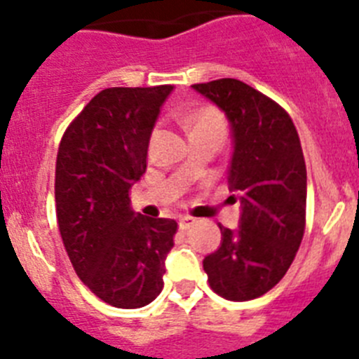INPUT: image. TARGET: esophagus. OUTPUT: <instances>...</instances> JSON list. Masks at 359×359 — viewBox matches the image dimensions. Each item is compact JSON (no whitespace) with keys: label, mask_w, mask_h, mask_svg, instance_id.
I'll list each match as a JSON object with an SVG mask.
<instances>
[{"label":"esophagus","mask_w":359,"mask_h":359,"mask_svg":"<svg viewBox=\"0 0 359 359\" xmlns=\"http://www.w3.org/2000/svg\"><path fill=\"white\" fill-rule=\"evenodd\" d=\"M196 223L194 217H190V215H182L180 217V221H177V224H180V230H189L192 224Z\"/></svg>","instance_id":"1"}]
</instances>
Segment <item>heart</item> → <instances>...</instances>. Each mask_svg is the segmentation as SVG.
<instances>
[{
    "label": "heart",
    "mask_w": 359,
    "mask_h": 359,
    "mask_svg": "<svg viewBox=\"0 0 359 359\" xmlns=\"http://www.w3.org/2000/svg\"><path fill=\"white\" fill-rule=\"evenodd\" d=\"M187 128H189L190 135L196 131H203V129H217V131L224 133V120L217 109L214 107H201V109L190 113L185 118ZM156 140V133H152L151 145Z\"/></svg>",
    "instance_id": "1"
}]
</instances>
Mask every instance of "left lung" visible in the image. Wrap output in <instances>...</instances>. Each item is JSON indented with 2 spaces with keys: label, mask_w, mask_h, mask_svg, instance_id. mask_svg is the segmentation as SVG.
I'll use <instances>...</instances> for the list:
<instances>
[{
  "label": "left lung",
  "mask_w": 359,
  "mask_h": 359,
  "mask_svg": "<svg viewBox=\"0 0 359 359\" xmlns=\"http://www.w3.org/2000/svg\"><path fill=\"white\" fill-rule=\"evenodd\" d=\"M226 115L228 187L241 203L239 228L221 226V246L203 259L219 297L244 302L286 275L306 228L307 172L297 128L271 98L237 79L194 84Z\"/></svg>",
  "instance_id": "obj_1"
}]
</instances>
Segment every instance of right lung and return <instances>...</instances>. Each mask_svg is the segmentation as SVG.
Returning <instances> with one entry per match:
<instances>
[{
    "instance_id": "add662e5",
    "label": "right lung",
    "mask_w": 359,
    "mask_h": 359,
    "mask_svg": "<svg viewBox=\"0 0 359 359\" xmlns=\"http://www.w3.org/2000/svg\"><path fill=\"white\" fill-rule=\"evenodd\" d=\"M172 90H102L69 123L57 152V223L69 261L91 293L120 309L144 307L161 293L174 246L176 221L138 214L129 199Z\"/></svg>"
}]
</instances>
